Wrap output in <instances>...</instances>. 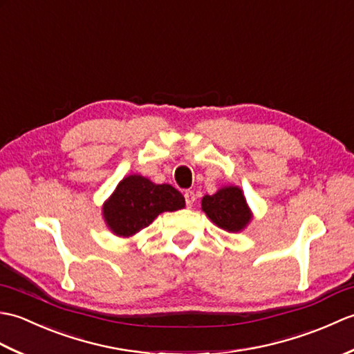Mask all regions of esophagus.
<instances>
[{"label":"esophagus","mask_w":354,"mask_h":354,"mask_svg":"<svg viewBox=\"0 0 354 354\" xmlns=\"http://www.w3.org/2000/svg\"><path fill=\"white\" fill-rule=\"evenodd\" d=\"M184 198H185V204H187V207H192L193 205V202H194V193L192 192V190H187L185 193H184Z\"/></svg>","instance_id":"1"}]
</instances>
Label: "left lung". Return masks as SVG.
Wrapping results in <instances>:
<instances>
[{
  "label": "left lung",
  "instance_id": "left-lung-1",
  "mask_svg": "<svg viewBox=\"0 0 354 354\" xmlns=\"http://www.w3.org/2000/svg\"><path fill=\"white\" fill-rule=\"evenodd\" d=\"M201 205L209 221L228 232L242 231L252 217L243 192L234 185L223 187L212 196L205 194Z\"/></svg>",
  "mask_w": 354,
  "mask_h": 354
}]
</instances>
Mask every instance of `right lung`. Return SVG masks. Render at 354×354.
Segmentation results:
<instances>
[{"instance_id":"1","label":"right lung","mask_w":354,"mask_h":354,"mask_svg":"<svg viewBox=\"0 0 354 354\" xmlns=\"http://www.w3.org/2000/svg\"><path fill=\"white\" fill-rule=\"evenodd\" d=\"M184 207L185 199L175 187L153 184L141 175H129L120 181L103 204V217L114 234L131 237L149 227L158 214Z\"/></svg>"}]
</instances>
